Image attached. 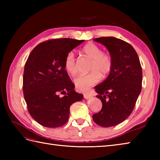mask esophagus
I'll use <instances>...</instances> for the list:
<instances>
[{
  "mask_svg": "<svg viewBox=\"0 0 160 160\" xmlns=\"http://www.w3.org/2000/svg\"><path fill=\"white\" fill-rule=\"evenodd\" d=\"M84 98H85V99H89V98H92V95L89 93H84Z\"/></svg>",
  "mask_w": 160,
  "mask_h": 160,
  "instance_id": "esophagus-1",
  "label": "esophagus"
}]
</instances>
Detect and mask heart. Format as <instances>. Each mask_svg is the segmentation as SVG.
I'll use <instances>...</instances> for the list:
<instances>
[{
  "label": "heart",
  "instance_id": "heart-1",
  "mask_svg": "<svg viewBox=\"0 0 160 160\" xmlns=\"http://www.w3.org/2000/svg\"><path fill=\"white\" fill-rule=\"evenodd\" d=\"M82 52L91 60L87 74H81L74 80L75 85L80 91H86L97 84L102 78H106L113 68V60L109 53L102 52L100 46L94 43H88L82 49ZM64 69L68 73L75 76L77 73L76 58L72 52L68 53L64 61Z\"/></svg>",
  "mask_w": 160,
  "mask_h": 160
}]
</instances>
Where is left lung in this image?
<instances>
[{
    "mask_svg": "<svg viewBox=\"0 0 160 160\" xmlns=\"http://www.w3.org/2000/svg\"><path fill=\"white\" fill-rule=\"evenodd\" d=\"M107 47L113 68L104 82L95 87L102 107L93 120L103 127L118 125L132 113L142 90V71L140 59L130 44L115 37L93 39Z\"/></svg>",
    "mask_w": 160,
    "mask_h": 160,
    "instance_id": "1",
    "label": "left lung"
}]
</instances>
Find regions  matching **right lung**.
<instances>
[{"mask_svg": "<svg viewBox=\"0 0 160 160\" xmlns=\"http://www.w3.org/2000/svg\"><path fill=\"white\" fill-rule=\"evenodd\" d=\"M84 41L71 38L47 40L29 54L23 73L24 98L29 114L43 127L56 128L65 124L71 105L83 99V95L74 90L64 61L68 53Z\"/></svg>", "mask_w": 160, "mask_h": 160, "instance_id": "right-lung-1", "label": "right lung"}]
</instances>
